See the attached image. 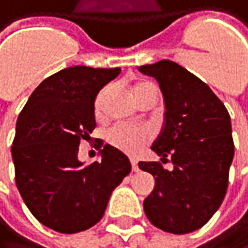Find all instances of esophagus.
Masks as SVG:
<instances>
[{
	"mask_svg": "<svg viewBox=\"0 0 248 248\" xmlns=\"http://www.w3.org/2000/svg\"><path fill=\"white\" fill-rule=\"evenodd\" d=\"M131 164H132V170L134 171H138V161L135 158H131Z\"/></svg>",
	"mask_w": 248,
	"mask_h": 248,
	"instance_id": "1",
	"label": "esophagus"
}]
</instances>
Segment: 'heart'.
<instances>
[{"mask_svg": "<svg viewBox=\"0 0 248 248\" xmlns=\"http://www.w3.org/2000/svg\"><path fill=\"white\" fill-rule=\"evenodd\" d=\"M150 90H155V85L153 82H150V81L138 82L135 85V88H134L135 98L140 100ZM106 93H107V90H104L98 95V98H97V111H101L103 100H104ZM150 140H151V132L147 128L125 125V123H119V125H114L107 132V141H108V144L113 145L114 148L120 150V151L128 153V154H138L142 150V147Z\"/></svg>", "mask_w": 248, "mask_h": 248, "instance_id": "obj_1", "label": "heart"}]
</instances>
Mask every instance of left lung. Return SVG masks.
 Here are the masks:
<instances>
[{
    "label": "left lung",
    "mask_w": 248,
    "mask_h": 248,
    "mask_svg": "<svg viewBox=\"0 0 248 248\" xmlns=\"http://www.w3.org/2000/svg\"><path fill=\"white\" fill-rule=\"evenodd\" d=\"M138 69L158 81L166 106L151 150L173 164V170L155 161L138 164L155 179L144 211L157 228L187 234L203 227L225 198L234 158L231 119L214 91L179 63L164 59Z\"/></svg>",
    "instance_id": "1"
}]
</instances>
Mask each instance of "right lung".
<instances>
[{
	"label": "right lung",
	"mask_w": 248,
	"mask_h": 248,
	"mask_svg": "<svg viewBox=\"0 0 248 248\" xmlns=\"http://www.w3.org/2000/svg\"><path fill=\"white\" fill-rule=\"evenodd\" d=\"M120 68H65L40 82L23 107L11 147L17 189L45 227L75 234L95 225L111 192L131 173L128 157L106 144L101 160H78L95 128L94 100Z\"/></svg>",
	"instance_id": "1"
}]
</instances>
